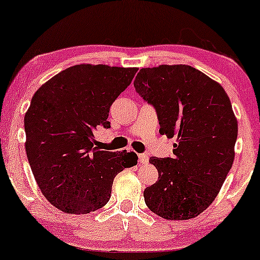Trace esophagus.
Here are the masks:
<instances>
[{
  "mask_svg": "<svg viewBox=\"0 0 260 260\" xmlns=\"http://www.w3.org/2000/svg\"><path fill=\"white\" fill-rule=\"evenodd\" d=\"M138 159H139V162L142 164V165H145V164L149 162V155L148 154H139L138 155Z\"/></svg>",
  "mask_w": 260,
  "mask_h": 260,
  "instance_id": "1",
  "label": "esophagus"
}]
</instances>
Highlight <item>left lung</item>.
Masks as SVG:
<instances>
[{
    "label": "left lung",
    "instance_id": "obj_1",
    "mask_svg": "<svg viewBox=\"0 0 260 260\" xmlns=\"http://www.w3.org/2000/svg\"><path fill=\"white\" fill-rule=\"evenodd\" d=\"M134 88L155 109L160 133L175 138L174 155L151 156L159 172L144 201L168 220H188L204 211L232 168L237 120L219 83L187 64L142 68Z\"/></svg>",
    "mask_w": 260,
    "mask_h": 260
}]
</instances>
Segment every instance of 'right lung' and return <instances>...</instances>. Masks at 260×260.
I'll return each mask as SVG.
<instances>
[{"label":"right lung","instance_id":"add662e5","mask_svg":"<svg viewBox=\"0 0 260 260\" xmlns=\"http://www.w3.org/2000/svg\"><path fill=\"white\" fill-rule=\"evenodd\" d=\"M137 71L73 66L31 98L24 116L26 156L40 190L59 210L88 214L104 207L116 175L137 165L134 153L94 147V131L110 128V107Z\"/></svg>","mask_w":260,"mask_h":260}]
</instances>
